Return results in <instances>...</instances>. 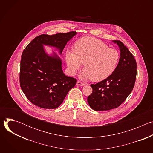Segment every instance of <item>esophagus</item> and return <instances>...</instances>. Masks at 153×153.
Returning <instances> with one entry per match:
<instances>
[{
    "label": "esophagus",
    "instance_id": "esophagus-1",
    "mask_svg": "<svg viewBox=\"0 0 153 153\" xmlns=\"http://www.w3.org/2000/svg\"><path fill=\"white\" fill-rule=\"evenodd\" d=\"M85 85V83L80 82V81H77V86H84Z\"/></svg>",
    "mask_w": 153,
    "mask_h": 153
}]
</instances>
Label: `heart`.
Segmentation results:
<instances>
[{
    "label": "heart",
    "mask_w": 153,
    "mask_h": 153,
    "mask_svg": "<svg viewBox=\"0 0 153 153\" xmlns=\"http://www.w3.org/2000/svg\"><path fill=\"white\" fill-rule=\"evenodd\" d=\"M118 51L109 48L103 41L91 37H84L75 44V50H67L65 60L71 75L76 74L84 63L80 77L102 81L110 76L119 60Z\"/></svg>",
    "instance_id": "obj_1"
}]
</instances>
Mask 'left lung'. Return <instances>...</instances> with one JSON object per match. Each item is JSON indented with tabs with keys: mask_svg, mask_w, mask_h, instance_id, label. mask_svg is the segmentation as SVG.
Returning <instances> with one entry per match:
<instances>
[{
	"mask_svg": "<svg viewBox=\"0 0 153 153\" xmlns=\"http://www.w3.org/2000/svg\"><path fill=\"white\" fill-rule=\"evenodd\" d=\"M120 51L119 62L112 74L91 84L92 93L88 97L90 106L95 111H107L119 106L132 91L136 82L137 63L132 53L123 43L114 40Z\"/></svg>",
	"mask_w": 153,
	"mask_h": 153,
	"instance_id": "obj_1",
	"label": "left lung"
}]
</instances>
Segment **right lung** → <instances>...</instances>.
Here are the masks:
<instances>
[{
    "instance_id": "1",
    "label": "right lung",
    "mask_w": 153,
    "mask_h": 153,
    "mask_svg": "<svg viewBox=\"0 0 153 153\" xmlns=\"http://www.w3.org/2000/svg\"><path fill=\"white\" fill-rule=\"evenodd\" d=\"M76 31L41 34L35 37L23 51L19 74L21 89L27 99L42 108L55 109L63 102L77 80L65 76L57 55L48 56L43 45L55 47L62 53Z\"/></svg>"
}]
</instances>
